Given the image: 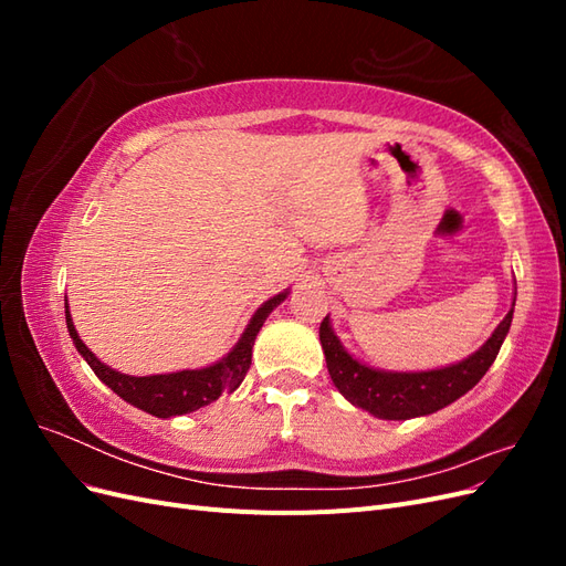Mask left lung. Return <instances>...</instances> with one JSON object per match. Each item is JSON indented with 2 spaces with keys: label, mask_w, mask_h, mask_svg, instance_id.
I'll return each instance as SVG.
<instances>
[{
  "label": "left lung",
  "mask_w": 566,
  "mask_h": 566,
  "mask_svg": "<svg viewBox=\"0 0 566 566\" xmlns=\"http://www.w3.org/2000/svg\"><path fill=\"white\" fill-rule=\"evenodd\" d=\"M510 323L512 310L486 339V345L465 361L424 373H382L358 364L356 358L342 349L339 339L331 331L328 316L321 321L318 337L328 373L335 387L342 391V397L368 410L375 418L408 420L434 413V410L453 403L482 380L501 352Z\"/></svg>",
  "instance_id": "8db88e82"
}]
</instances>
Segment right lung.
<instances>
[{"label": "right lung", "instance_id": "right-lung-1", "mask_svg": "<svg viewBox=\"0 0 566 566\" xmlns=\"http://www.w3.org/2000/svg\"><path fill=\"white\" fill-rule=\"evenodd\" d=\"M285 295L287 293L271 297L260 306V310H256V314L248 323V328L243 337L238 339L233 352L221 358L219 364L210 368H200V370L148 375V378H132V375H123L101 364L98 358L84 347V342L75 331L67 306H65V325H67V333H71L75 342L77 352L84 356V361L92 366V370L96 373V378L101 382H106L119 399H125L132 406L146 410V413L169 418V416L191 413V410H198L202 406H208L210 401L219 399L221 391H235L241 387V382L245 380V373L250 370V364H252L254 337L260 333L273 306L281 304Z\"/></svg>", "mask_w": 566, "mask_h": 566}]
</instances>
